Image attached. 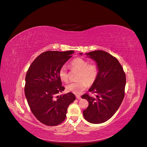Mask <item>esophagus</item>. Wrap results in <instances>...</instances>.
Returning <instances> with one entry per match:
<instances>
[{
    "label": "esophagus",
    "instance_id": "obj_1",
    "mask_svg": "<svg viewBox=\"0 0 147 147\" xmlns=\"http://www.w3.org/2000/svg\"><path fill=\"white\" fill-rule=\"evenodd\" d=\"M76 98L78 99H81V96H79V95H76Z\"/></svg>",
    "mask_w": 147,
    "mask_h": 147
}]
</instances>
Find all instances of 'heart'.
I'll return each instance as SVG.
<instances>
[{
	"instance_id": "heart-1",
	"label": "heart",
	"mask_w": 147,
	"mask_h": 147,
	"mask_svg": "<svg viewBox=\"0 0 147 147\" xmlns=\"http://www.w3.org/2000/svg\"><path fill=\"white\" fill-rule=\"evenodd\" d=\"M72 69L78 70L77 80L74 82L68 83L66 86V90L74 94H79L88 86V84H93L96 80L98 69L95 64H89V62L81 58L73 59L70 64ZM59 77L61 80L67 82L68 79V74L65 65L62 66L58 72Z\"/></svg>"
}]
</instances>
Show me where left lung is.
<instances>
[{"label":"left lung","instance_id":"left-lung-1","mask_svg":"<svg viewBox=\"0 0 147 147\" xmlns=\"http://www.w3.org/2000/svg\"><path fill=\"white\" fill-rule=\"evenodd\" d=\"M86 55L95 61L98 74L89 89L96 97L82 96L89 102L83 114L88 122L99 124L109 120L119 109L125 96L126 76L119 61L108 52L95 51Z\"/></svg>","mask_w":147,"mask_h":147}]
</instances>
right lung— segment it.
<instances>
[{"instance_id":"obj_1","label":"right lung","mask_w":147,"mask_h":147,"mask_svg":"<svg viewBox=\"0 0 147 147\" xmlns=\"http://www.w3.org/2000/svg\"><path fill=\"white\" fill-rule=\"evenodd\" d=\"M74 51H46L30 65L26 76L24 93L36 118L47 126H57L66 118L69 105L76 99L68 94L58 95L65 88L58 72Z\"/></svg>"}]
</instances>
